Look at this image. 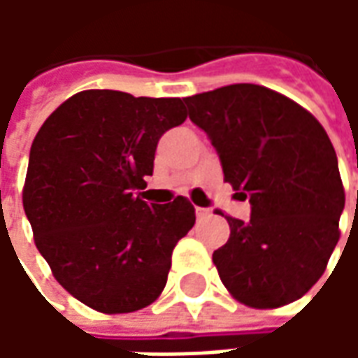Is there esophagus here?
<instances>
[{"label":"esophagus","instance_id":"1","mask_svg":"<svg viewBox=\"0 0 358 358\" xmlns=\"http://www.w3.org/2000/svg\"><path fill=\"white\" fill-rule=\"evenodd\" d=\"M195 215H197V218L201 220V218L209 217V209H203V207H197V209H195Z\"/></svg>","mask_w":358,"mask_h":358}]
</instances>
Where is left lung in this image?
I'll return each mask as SVG.
<instances>
[{
    "label": "left lung",
    "mask_w": 358,
    "mask_h": 358,
    "mask_svg": "<svg viewBox=\"0 0 358 358\" xmlns=\"http://www.w3.org/2000/svg\"><path fill=\"white\" fill-rule=\"evenodd\" d=\"M184 103L217 149L226 182L251 203L245 222L226 217L230 238L213 253L222 284L253 308L297 301L324 274L345 207L328 134L307 109L257 84Z\"/></svg>",
    "instance_id": "obj_1"
}]
</instances>
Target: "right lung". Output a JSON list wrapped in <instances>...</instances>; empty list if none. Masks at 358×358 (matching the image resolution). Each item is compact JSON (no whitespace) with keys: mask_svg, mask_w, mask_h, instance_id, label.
I'll return each instance as SVG.
<instances>
[{"mask_svg":"<svg viewBox=\"0 0 358 358\" xmlns=\"http://www.w3.org/2000/svg\"><path fill=\"white\" fill-rule=\"evenodd\" d=\"M187 113L180 97L86 90L69 97L36 134L24 187L38 251L84 305L120 315L148 307L166 285L195 209L178 195L143 201L157 143Z\"/></svg>","mask_w":358,"mask_h":358,"instance_id":"add662e5","label":"right lung"}]
</instances>
